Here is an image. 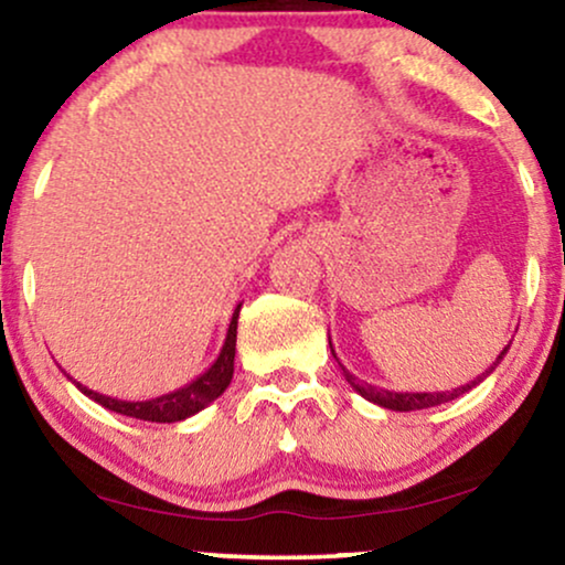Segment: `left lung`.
I'll use <instances>...</instances> for the list:
<instances>
[{"mask_svg":"<svg viewBox=\"0 0 565 565\" xmlns=\"http://www.w3.org/2000/svg\"><path fill=\"white\" fill-rule=\"evenodd\" d=\"M328 344H331V339H328ZM511 347V344H509ZM509 347H503V352L495 356V362L484 370L482 375H477L475 381H469L467 385H459V388H451V391H435V394H398V391H385V388H375V385L370 383H360L356 377L349 373V370L341 365L339 356H335L333 352V344H331V354L335 356V362H339V367L344 370V377L347 383L352 385V388L360 394L362 398H367V402H373L377 406H383V409H394V412H414V409H427V406H438V404H446V402H454V398H459L461 394H467V391H472L475 385H480L484 377H488L492 370H495L498 365H501V360L505 356V352H509Z\"/></svg>","mask_w":565,"mask_h":565,"instance_id":"obj_1","label":"left lung"}]
</instances>
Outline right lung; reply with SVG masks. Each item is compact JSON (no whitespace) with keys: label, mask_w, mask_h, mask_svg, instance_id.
Masks as SVG:
<instances>
[{"label":"right lung","mask_w":565,"mask_h":565,"mask_svg":"<svg viewBox=\"0 0 565 565\" xmlns=\"http://www.w3.org/2000/svg\"><path fill=\"white\" fill-rule=\"evenodd\" d=\"M239 307L242 305H237V310H234L230 331H226L224 347H221L216 362H213L205 373H200L195 381H190L188 385H182V388L177 391H169V394L146 398V402H122V398L104 396L98 394V391H90L88 385L73 381L70 375L67 377L83 391L85 396L93 398L96 404L106 406L109 412L125 414V417H132V419H146V423H182V419H188L200 409H205L211 402H216V398L226 391V385L232 383L234 352H237Z\"/></svg>","instance_id":"obj_1"}]
</instances>
